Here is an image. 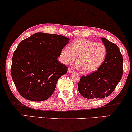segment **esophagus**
I'll use <instances>...</instances> for the list:
<instances>
[{"mask_svg":"<svg viewBox=\"0 0 132 132\" xmlns=\"http://www.w3.org/2000/svg\"><path fill=\"white\" fill-rule=\"evenodd\" d=\"M74 72V70H73V69H71V68H70L68 69V73H71V72Z\"/></svg>","mask_w":132,"mask_h":132,"instance_id":"obj_1","label":"esophagus"}]
</instances>
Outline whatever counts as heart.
I'll return each instance as SVG.
<instances>
[{
  "label": "heart",
  "instance_id": "b5f03b06",
  "mask_svg": "<svg viewBox=\"0 0 132 132\" xmlns=\"http://www.w3.org/2000/svg\"><path fill=\"white\" fill-rule=\"evenodd\" d=\"M106 54V48L103 43L81 38L75 40L71 48L64 47L60 53V60L63 64H68L77 57L76 67L88 74L98 70L104 62Z\"/></svg>",
  "mask_w": 132,
  "mask_h": 132
}]
</instances>
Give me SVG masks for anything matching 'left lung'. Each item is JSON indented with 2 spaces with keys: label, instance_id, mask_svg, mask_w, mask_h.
Segmentation results:
<instances>
[{
  "label": "left lung",
  "instance_id": "1",
  "mask_svg": "<svg viewBox=\"0 0 132 132\" xmlns=\"http://www.w3.org/2000/svg\"><path fill=\"white\" fill-rule=\"evenodd\" d=\"M106 48V57L95 72L82 76L78 84V91L87 99L104 98L111 95L123 75V57L119 47L105 38H101Z\"/></svg>",
  "mask_w": 132,
  "mask_h": 132
}]
</instances>
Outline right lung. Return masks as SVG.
<instances>
[{
    "label": "right lung",
    "instance_id": "1",
    "mask_svg": "<svg viewBox=\"0 0 132 132\" xmlns=\"http://www.w3.org/2000/svg\"><path fill=\"white\" fill-rule=\"evenodd\" d=\"M69 38L37 33L21 41L12 58L11 75L19 94L28 100L45 101L54 92L58 79L67 72L58 61Z\"/></svg>",
    "mask_w": 132,
    "mask_h": 132
}]
</instances>
